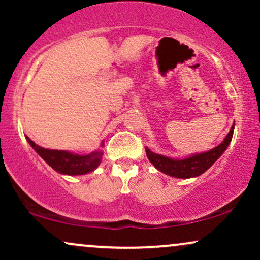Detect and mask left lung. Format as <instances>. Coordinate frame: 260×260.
<instances>
[{
    "label": "left lung",
    "mask_w": 260,
    "mask_h": 260,
    "mask_svg": "<svg viewBox=\"0 0 260 260\" xmlns=\"http://www.w3.org/2000/svg\"><path fill=\"white\" fill-rule=\"evenodd\" d=\"M234 129L235 126H232L228 136L217 147L208 151H203V153L190 154L186 157H182V159H175V157L156 154L149 148H145V153H147L149 161L155 166V169H157L162 174L176 178L198 177V176L204 174L210 166H213V164L225 153V150L231 143Z\"/></svg>",
    "instance_id": "left-lung-1"
}]
</instances>
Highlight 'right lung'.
Wrapping results in <instances>:
<instances>
[{"mask_svg": "<svg viewBox=\"0 0 260 260\" xmlns=\"http://www.w3.org/2000/svg\"><path fill=\"white\" fill-rule=\"evenodd\" d=\"M26 140L30 147L40 155V157H43L45 162H47V165L62 175L80 176L90 174L99 168L103 160L104 153L101 148H104V142H101L98 150L91 151L90 154L80 155L67 150H55V149L39 147L29 137H26Z\"/></svg>", "mask_w": 260, "mask_h": 260, "instance_id": "1", "label": "right lung"}]
</instances>
